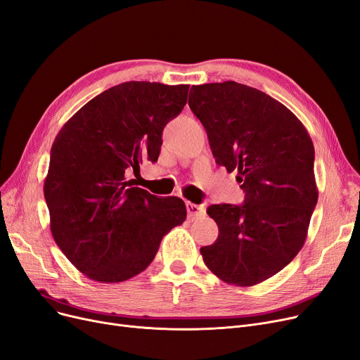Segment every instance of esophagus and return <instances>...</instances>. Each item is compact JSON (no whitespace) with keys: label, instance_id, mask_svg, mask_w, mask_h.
<instances>
[{"label":"esophagus","instance_id":"34e87169","mask_svg":"<svg viewBox=\"0 0 360 360\" xmlns=\"http://www.w3.org/2000/svg\"><path fill=\"white\" fill-rule=\"evenodd\" d=\"M186 212L190 219H197L206 214V207L202 205H194V202H186Z\"/></svg>","mask_w":360,"mask_h":360}]
</instances>
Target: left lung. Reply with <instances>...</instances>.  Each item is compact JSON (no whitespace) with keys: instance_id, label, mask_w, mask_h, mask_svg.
Segmentation results:
<instances>
[{"instance_id":"8db88e82","label":"left lung","mask_w":360,"mask_h":360,"mask_svg":"<svg viewBox=\"0 0 360 360\" xmlns=\"http://www.w3.org/2000/svg\"><path fill=\"white\" fill-rule=\"evenodd\" d=\"M188 105L219 166L237 172L243 206L213 205L219 237L200 248L224 283L252 287L284 269L304 245L318 201L315 148L291 110L256 88L226 81L193 85Z\"/></svg>"}]
</instances>
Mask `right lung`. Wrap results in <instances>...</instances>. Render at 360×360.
Returning a JSON list of instances; mask_svg holds the SVG:
<instances>
[{
  "instance_id": "right-lung-1",
  "label": "right lung",
  "mask_w": 360,
  "mask_h": 360,
  "mask_svg": "<svg viewBox=\"0 0 360 360\" xmlns=\"http://www.w3.org/2000/svg\"><path fill=\"white\" fill-rule=\"evenodd\" d=\"M190 85L124 82L101 92L61 128L51 147L44 197L56 244L73 266L101 284L141 274L162 238L186 219L179 197L134 186L128 174L158 162L165 124Z\"/></svg>"
}]
</instances>
